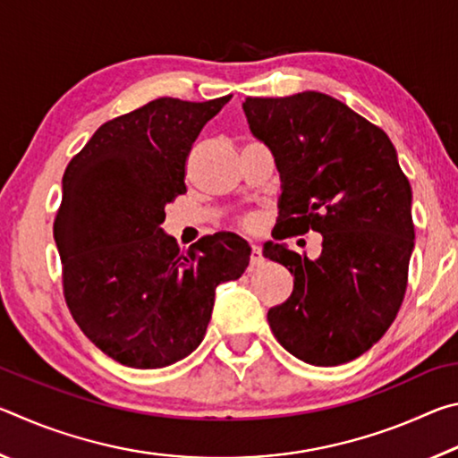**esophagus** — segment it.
Returning a JSON list of instances; mask_svg holds the SVG:
<instances>
[{"label":"esophagus","instance_id":"34e87169","mask_svg":"<svg viewBox=\"0 0 458 458\" xmlns=\"http://www.w3.org/2000/svg\"><path fill=\"white\" fill-rule=\"evenodd\" d=\"M259 265H262V250H260L259 246L252 244V250H250V267L254 268V267H259Z\"/></svg>","mask_w":458,"mask_h":458}]
</instances>
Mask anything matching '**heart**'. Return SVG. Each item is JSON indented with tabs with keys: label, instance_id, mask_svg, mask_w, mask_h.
Segmentation results:
<instances>
[{
	"label": "heart",
	"instance_id": "heart-1",
	"mask_svg": "<svg viewBox=\"0 0 458 458\" xmlns=\"http://www.w3.org/2000/svg\"><path fill=\"white\" fill-rule=\"evenodd\" d=\"M252 224V220H244V226H250Z\"/></svg>",
	"mask_w": 458,
	"mask_h": 458
}]
</instances>
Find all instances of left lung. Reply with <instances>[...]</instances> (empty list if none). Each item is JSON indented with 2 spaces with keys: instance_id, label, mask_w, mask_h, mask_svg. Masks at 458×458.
Returning a JSON list of instances; mask_svg holds the SVG:
<instances>
[{
  "instance_id": "8db88e82",
  "label": "left lung",
  "mask_w": 458,
  "mask_h": 458,
  "mask_svg": "<svg viewBox=\"0 0 458 458\" xmlns=\"http://www.w3.org/2000/svg\"><path fill=\"white\" fill-rule=\"evenodd\" d=\"M250 133L281 174L276 228L323 236L307 259L267 242V259L294 276L268 309L286 352L311 366H341L382 339L404 301L414 250L412 188L382 129L329 95L305 90L244 103Z\"/></svg>"
}]
</instances>
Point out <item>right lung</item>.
<instances>
[{"label":"right lung","instance_id":"right-lung-1","mask_svg":"<svg viewBox=\"0 0 458 458\" xmlns=\"http://www.w3.org/2000/svg\"><path fill=\"white\" fill-rule=\"evenodd\" d=\"M232 95L161 97L105 123L62 177L54 220L66 305L108 358L137 369L172 366L206 335L216 286L236 281L250 246L232 232L182 252L161 228L185 193V159Z\"/></svg>","mask_w":458,"mask_h":458}]
</instances>
